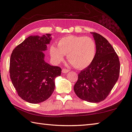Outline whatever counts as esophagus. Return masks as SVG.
<instances>
[{
    "instance_id": "obj_1",
    "label": "esophagus",
    "mask_w": 132,
    "mask_h": 132,
    "mask_svg": "<svg viewBox=\"0 0 132 132\" xmlns=\"http://www.w3.org/2000/svg\"><path fill=\"white\" fill-rule=\"evenodd\" d=\"M62 72L63 73H68L69 72V70H68V69H63L62 70Z\"/></svg>"
}]
</instances>
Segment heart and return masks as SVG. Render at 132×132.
Segmentation results:
<instances>
[{"label":"heart","instance_id":"obj_1","mask_svg":"<svg viewBox=\"0 0 132 132\" xmlns=\"http://www.w3.org/2000/svg\"><path fill=\"white\" fill-rule=\"evenodd\" d=\"M57 46L52 45L50 54L55 63L63 60L64 55L76 68L81 69L92 63L96 54V44L90 37L68 35L57 42Z\"/></svg>","mask_w":132,"mask_h":132}]
</instances>
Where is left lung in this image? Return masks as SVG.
<instances>
[{
	"label": "left lung",
	"mask_w": 132,
	"mask_h": 132,
	"mask_svg": "<svg viewBox=\"0 0 132 132\" xmlns=\"http://www.w3.org/2000/svg\"><path fill=\"white\" fill-rule=\"evenodd\" d=\"M91 34L96 44V54L92 63L79 74L74 91L80 99L98 103L105 99L117 82L120 63L109 42L99 34Z\"/></svg>",
	"instance_id": "8db88e82"
}]
</instances>
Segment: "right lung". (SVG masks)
<instances>
[{"mask_svg": "<svg viewBox=\"0 0 132 132\" xmlns=\"http://www.w3.org/2000/svg\"><path fill=\"white\" fill-rule=\"evenodd\" d=\"M52 40L51 34L31 35L13 51L10 76L20 97L31 104L44 102L55 90V79L61 68L45 61L44 52Z\"/></svg>", "mask_w": 132, "mask_h": 132, "instance_id": "add662e5", "label": "right lung"}]
</instances>
